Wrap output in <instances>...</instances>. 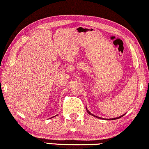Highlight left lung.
Wrapping results in <instances>:
<instances>
[{
  "label": "left lung",
  "instance_id": "8db88e82",
  "mask_svg": "<svg viewBox=\"0 0 149 149\" xmlns=\"http://www.w3.org/2000/svg\"><path fill=\"white\" fill-rule=\"evenodd\" d=\"M86 111H87V112H88V113H89V114H90V115H92V116H93L94 117H96V118H101V119H105V118H101V117L97 116H95V115L93 114V113H91V112H90V111H88V109H87V107H86ZM125 114L122 115V116H118V117H116V118H109H109H106V119H105V120H116V119H118V118H121V117H122V116H124V115H125Z\"/></svg>",
  "mask_w": 149,
  "mask_h": 149
}]
</instances>
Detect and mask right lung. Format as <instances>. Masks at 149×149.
I'll list each match as a JSON object with an SVG mask.
<instances>
[{"mask_svg":"<svg viewBox=\"0 0 149 149\" xmlns=\"http://www.w3.org/2000/svg\"><path fill=\"white\" fill-rule=\"evenodd\" d=\"M56 116H58V114H57V115H56ZM54 116H53V117H52V118H54Z\"/></svg>","mask_w":149,"mask_h":149,"instance_id":"obj_1","label":"right lung"}]
</instances>
